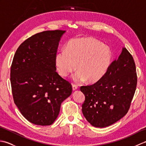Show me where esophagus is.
<instances>
[{"label": "esophagus", "mask_w": 146, "mask_h": 146, "mask_svg": "<svg viewBox=\"0 0 146 146\" xmlns=\"http://www.w3.org/2000/svg\"><path fill=\"white\" fill-rule=\"evenodd\" d=\"M72 89H73V91H75V90H76L77 89H78V86H77L76 85L73 84L72 85Z\"/></svg>", "instance_id": "34e87169"}]
</instances>
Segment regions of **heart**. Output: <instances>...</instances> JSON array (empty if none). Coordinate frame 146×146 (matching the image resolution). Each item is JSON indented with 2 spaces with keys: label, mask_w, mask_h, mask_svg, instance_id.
<instances>
[{
  "label": "heart",
  "mask_w": 146,
  "mask_h": 146,
  "mask_svg": "<svg viewBox=\"0 0 146 146\" xmlns=\"http://www.w3.org/2000/svg\"><path fill=\"white\" fill-rule=\"evenodd\" d=\"M110 49L97 39L80 38L71 39L66 49H61L56 55L55 64L58 73L67 76L76 69L73 75L76 82L86 81L95 83L106 73L110 64Z\"/></svg>",
  "instance_id": "1"
}]
</instances>
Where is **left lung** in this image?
<instances>
[{"instance_id": "left-lung-1", "label": "left lung", "mask_w": 146, "mask_h": 146, "mask_svg": "<svg viewBox=\"0 0 146 146\" xmlns=\"http://www.w3.org/2000/svg\"><path fill=\"white\" fill-rule=\"evenodd\" d=\"M137 81L134 59L123 48L100 80L80 88L85 96L82 112L86 120L95 127L103 128L122 119L129 109Z\"/></svg>"}]
</instances>
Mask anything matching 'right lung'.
Masks as SVG:
<instances>
[{"instance_id":"obj_1","label":"right lung","mask_w":146,"mask_h":146,"mask_svg":"<svg viewBox=\"0 0 146 146\" xmlns=\"http://www.w3.org/2000/svg\"><path fill=\"white\" fill-rule=\"evenodd\" d=\"M66 31H46L26 39L14 54L11 83L15 104L35 125H49L72 92L70 83L56 71L55 57Z\"/></svg>"}]
</instances>
